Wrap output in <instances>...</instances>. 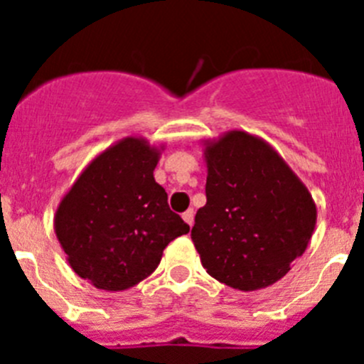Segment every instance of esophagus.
Segmentation results:
<instances>
[{"label":"esophagus","mask_w":364,"mask_h":364,"mask_svg":"<svg viewBox=\"0 0 364 364\" xmlns=\"http://www.w3.org/2000/svg\"><path fill=\"white\" fill-rule=\"evenodd\" d=\"M182 218H184V220H186V224L193 226V222H195V211L188 210L184 215H182Z\"/></svg>","instance_id":"34e87169"}]
</instances>
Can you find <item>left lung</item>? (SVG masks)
<instances>
[{"label": "left lung", "mask_w": 364, "mask_h": 364, "mask_svg": "<svg viewBox=\"0 0 364 364\" xmlns=\"http://www.w3.org/2000/svg\"><path fill=\"white\" fill-rule=\"evenodd\" d=\"M204 208L191 239L211 277L255 291L281 281L317 222L308 188L266 140L233 129L204 140Z\"/></svg>", "instance_id": "1"}]
</instances>
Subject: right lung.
<instances>
[{
    "label": "right lung",
    "instance_id": "right-lung-1",
    "mask_svg": "<svg viewBox=\"0 0 364 364\" xmlns=\"http://www.w3.org/2000/svg\"><path fill=\"white\" fill-rule=\"evenodd\" d=\"M162 146L125 136L96 154L58 204L54 233L76 275L105 291L133 288L189 226L154 180Z\"/></svg>",
    "mask_w": 364,
    "mask_h": 364
}]
</instances>
